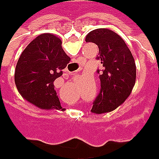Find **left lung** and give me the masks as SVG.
Here are the masks:
<instances>
[{
  "mask_svg": "<svg viewBox=\"0 0 159 159\" xmlns=\"http://www.w3.org/2000/svg\"><path fill=\"white\" fill-rule=\"evenodd\" d=\"M85 42L98 46L97 59L103 66L100 75V92L93 102L92 112L99 115L111 112L122 105L133 91L136 80L134 59L123 38L107 28L91 31Z\"/></svg>",
  "mask_w": 159,
  "mask_h": 159,
  "instance_id": "1",
  "label": "left lung"
}]
</instances>
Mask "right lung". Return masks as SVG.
I'll list each match as a JSON object with an SVG mask.
<instances>
[{
	"mask_svg": "<svg viewBox=\"0 0 159 159\" xmlns=\"http://www.w3.org/2000/svg\"><path fill=\"white\" fill-rule=\"evenodd\" d=\"M61 43L56 35L42 34L26 46L16 66L15 84L18 93L42 109L62 108L54 90V81L62 75L70 58Z\"/></svg>",
	"mask_w": 159,
	"mask_h": 159,
	"instance_id": "right-lung-1",
	"label": "right lung"
}]
</instances>
